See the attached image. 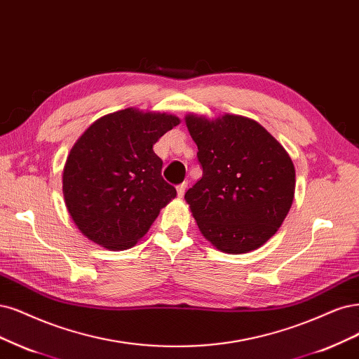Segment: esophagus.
Listing matches in <instances>:
<instances>
[{"mask_svg": "<svg viewBox=\"0 0 359 359\" xmlns=\"http://www.w3.org/2000/svg\"><path fill=\"white\" fill-rule=\"evenodd\" d=\"M187 185H189V184L185 182V181H184L182 184H180V185H178V187H177V193H178V197H182V196H184L185 190H187Z\"/></svg>", "mask_w": 359, "mask_h": 359, "instance_id": "esophagus-1", "label": "esophagus"}]
</instances>
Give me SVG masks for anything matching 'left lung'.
<instances>
[{"label":"left lung","instance_id":"1","mask_svg":"<svg viewBox=\"0 0 359 359\" xmlns=\"http://www.w3.org/2000/svg\"><path fill=\"white\" fill-rule=\"evenodd\" d=\"M203 175L185 193L201 233L226 254L264 245L290 212L295 169L290 154L252 118L187 114Z\"/></svg>","mask_w":359,"mask_h":359}]
</instances>
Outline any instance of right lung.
<instances>
[{
  "mask_svg": "<svg viewBox=\"0 0 359 359\" xmlns=\"http://www.w3.org/2000/svg\"><path fill=\"white\" fill-rule=\"evenodd\" d=\"M180 121L126 108L97 118L74 144L62 191L74 224L89 241L113 251L132 248L175 199L153 145Z\"/></svg>",
  "mask_w": 359,
  "mask_h": 359,
  "instance_id": "add662e5",
  "label": "right lung"
}]
</instances>
